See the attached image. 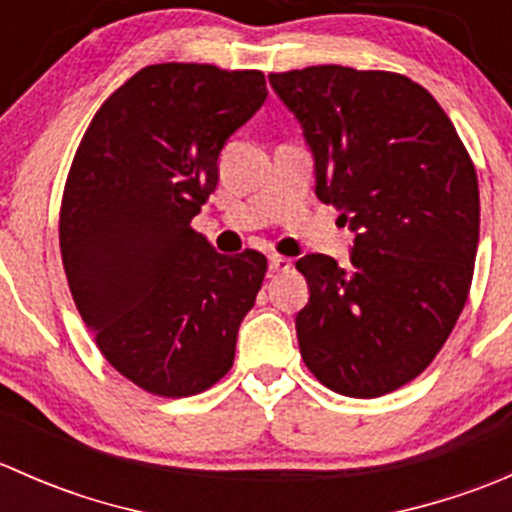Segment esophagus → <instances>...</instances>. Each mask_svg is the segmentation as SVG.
<instances>
[{
  "label": "esophagus",
  "instance_id": "1",
  "mask_svg": "<svg viewBox=\"0 0 512 512\" xmlns=\"http://www.w3.org/2000/svg\"><path fill=\"white\" fill-rule=\"evenodd\" d=\"M292 267V260L285 255H270V270L272 272H287Z\"/></svg>",
  "mask_w": 512,
  "mask_h": 512
}]
</instances>
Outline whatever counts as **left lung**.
<instances>
[{
    "label": "left lung",
    "mask_w": 512,
    "mask_h": 512,
    "mask_svg": "<svg viewBox=\"0 0 512 512\" xmlns=\"http://www.w3.org/2000/svg\"><path fill=\"white\" fill-rule=\"evenodd\" d=\"M270 84L302 126L317 198L354 232L349 267L297 260L309 285L299 352L327 389L376 399L416 379L461 317L478 252L476 165L409 76L327 64Z\"/></svg>",
    "instance_id": "left-lung-1"
}]
</instances>
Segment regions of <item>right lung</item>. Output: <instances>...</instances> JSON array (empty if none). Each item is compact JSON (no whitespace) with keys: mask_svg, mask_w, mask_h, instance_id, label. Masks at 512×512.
Returning a JSON list of instances; mask_svg holds the SVG:
<instances>
[{"mask_svg":"<svg viewBox=\"0 0 512 512\" xmlns=\"http://www.w3.org/2000/svg\"><path fill=\"white\" fill-rule=\"evenodd\" d=\"M265 98L262 71L146 66L103 101L71 163L59 213L71 297L108 364L148 394H200L235 359L267 257L218 255L190 220Z\"/></svg>","mask_w":512,"mask_h":512,"instance_id":"add662e5","label":"right lung"}]
</instances>
